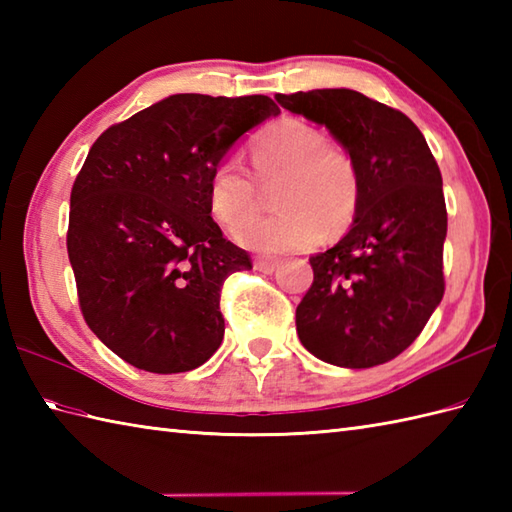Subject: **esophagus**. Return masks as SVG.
Returning <instances> with one entry per match:
<instances>
[{"label": "esophagus", "instance_id": "1", "mask_svg": "<svg viewBox=\"0 0 512 512\" xmlns=\"http://www.w3.org/2000/svg\"><path fill=\"white\" fill-rule=\"evenodd\" d=\"M277 259L275 257H257L255 259V270H259V273H273V270L277 268Z\"/></svg>", "mask_w": 512, "mask_h": 512}]
</instances>
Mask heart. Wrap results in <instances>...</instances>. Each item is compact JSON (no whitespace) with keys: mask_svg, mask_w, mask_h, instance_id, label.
I'll use <instances>...</instances> for the list:
<instances>
[{"mask_svg":"<svg viewBox=\"0 0 512 512\" xmlns=\"http://www.w3.org/2000/svg\"><path fill=\"white\" fill-rule=\"evenodd\" d=\"M250 167L260 183L282 180L276 192L281 214L249 221L261 208V194L258 181L235 158L222 160L209 182L211 215L226 231L239 228L242 246L259 253L301 250L317 244L323 228L341 233L354 222L361 171L350 151L328 143L317 125L295 116L279 118L250 147Z\"/></svg>","mask_w":512,"mask_h":512,"instance_id":"heart-1","label":"heart"}]
</instances>
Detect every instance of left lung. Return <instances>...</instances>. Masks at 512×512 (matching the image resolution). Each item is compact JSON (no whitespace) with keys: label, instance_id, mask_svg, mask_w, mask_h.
I'll use <instances>...</instances> for the list:
<instances>
[{"label":"left lung","instance_id":"1","mask_svg":"<svg viewBox=\"0 0 512 512\" xmlns=\"http://www.w3.org/2000/svg\"><path fill=\"white\" fill-rule=\"evenodd\" d=\"M330 129L361 171V204L339 244L310 257L297 306L308 352L339 367L383 365L418 339L444 295L447 204L436 158L409 116L354 90L277 94Z\"/></svg>","mask_w":512,"mask_h":512}]
</instances>
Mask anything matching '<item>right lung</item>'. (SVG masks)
<instances>
[{
  "label": "right lung",
  "instance_id": "add662e5",
  "mask_svg": "<svg viewBox=\"0 0 512 512\" xmlns=\"http://www.w3.org/2000/svg\"><path fill=\"white\" fill-rule=\"evenodd\" d=\"M268 96L173 94L96 138L72 184L68 257L85 323L123 361L178 374L224 339L220 292L250 270L209 209L213 169Z\"/></svg>",
  "mask_w": 512,
  "mask_h": 512
}]
</instances>
